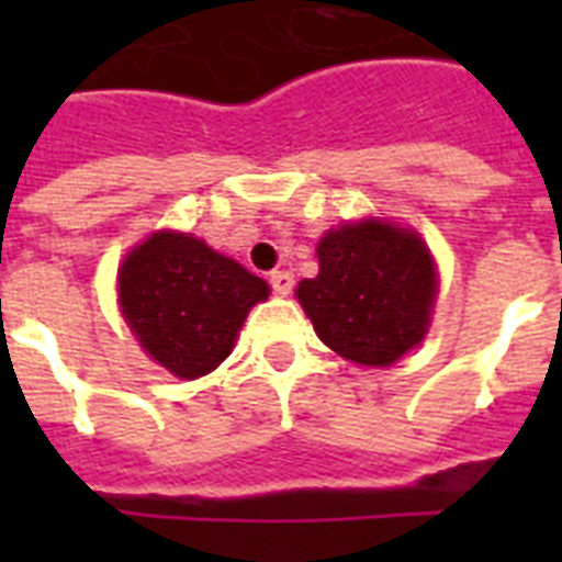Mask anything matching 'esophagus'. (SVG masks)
<instances>
[{
    "label": "esophagus",
    "instance_id": "1",
    "mask_svg": "<svg viewBox=\"0 0 562 562\" xmlns=\"http://www.w3.org/2000/svg\"><path fill=\"white\" fill-rule=\"evenodd\" d=\"M268 282H271V289L277 291V294H291V289H294V273L271 271L268 273Z\"/></svg>",
    "mask_w": 562,
    "mask_h": 562
}]
</instances>
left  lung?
<instances>
[{"label":"left lung","instance_id":"1","mask_svg":"<svg viewBox=\"0 0 562 562\" xmlns=\"http://www.w3.org/2000/svg\"><path fill=\"white\" fill-rule=\"evenodd\" d=\"M321 273L297 300L321 341L359 364L384 368L423 341L435 306V265L417 233L384 221L329 229L317 245Z\"/></svg>","mask_w":562,"mask_h":562}]
</instances>
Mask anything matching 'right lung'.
I'll list each match as a JSON object with an SVG mask.
<instances>
[{
  "instance_id": "add662e5",
  "label": "right lung",
  "mask_w": 562,
  "mask_h": 562,
  "mask_svg": "<svg viewBox=\"0 0 562 562\" xmlns=\"http://www.w3.org/2000/svg\"><path fill=\"white\" fill-rule=\"evenodd\" d=\"M265 297L268 282L183 233H154L119 271L127 326L180 379L218 368L250 306Z\"/></svg>"
}]
</instances>
